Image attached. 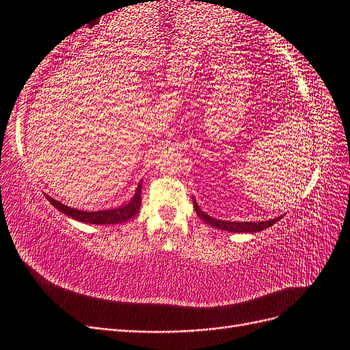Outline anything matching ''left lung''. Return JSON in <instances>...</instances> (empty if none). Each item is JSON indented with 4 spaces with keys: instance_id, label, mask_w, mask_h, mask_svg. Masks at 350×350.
Returning a JSON list of instances; mask_svg holds the SVG:
<instances>
[{
    "instance_id": "obj_1",
    "label": "left lung",
    "mask_w": 350,
    "mask_h": 350,
    "mask_svg": "<svg viewBox=\"0 0 350 350\" xmlns=\"http://www.w3.org/2000/svg\"><path fill=\"white\" fill-rule=\"evenodd\" d=\"M193 204L196 208V213L203 219L207 225H210L211 228H216L220 230H228V232H237V234H254V232H260L267 229L270 226H273L276 221H279L282 219V216L276 217V219H269L264 221H229V220H220V219H215L208 216L207 213H204L203 210L200 208L198 203L196 201V198L193 197Z\"/></svg>"
}]
</instances>
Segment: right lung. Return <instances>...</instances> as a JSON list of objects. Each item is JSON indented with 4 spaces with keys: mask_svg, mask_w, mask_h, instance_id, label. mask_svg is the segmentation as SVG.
Listing matches in <instances>:
<instances>
[{
    "mask_svg": "<svg viewBox=\"0 0 350 350\" xmlns=\"http://www.w3.org/2000/svg\"><path fill=\"white\" fill-rule=\"evenodd\" d=\"M142 183L143 181H140L139 187L135 188V193L129 203L116 208L99 210V211L77 210L67 204L59 203L58 200L52 198L48 194H45V197L52 206L61 211V213L67 215L74 220L83 221V224H92V225H116V224H122V221L130 220L131 217H134L137 213H139L140 206H142Z\"/></svg>",
    "mask_w": 350,
    "mask_h": 350,
    "instance_id": "obj_1",
    "label": "right lung"
}]
</instances>
